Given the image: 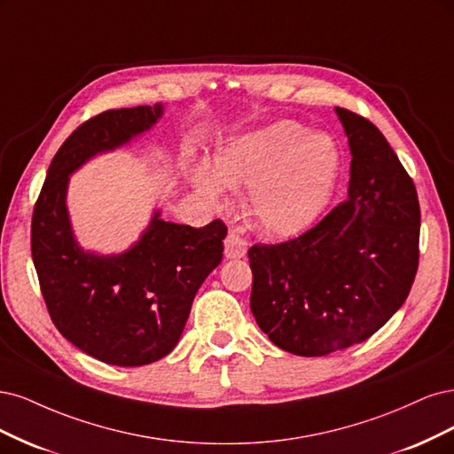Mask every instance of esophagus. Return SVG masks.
I'll list each match as a JSON object with an SVG mask.
<instances>
[{
  "label": "esophagus",
  "mask_w": 454,
  "mask_h": 454,
  "mask_svg": "<svg viewBox=\"0 0 454 454\" xmlns=\"http://www.w3.org/2000/svg\"><path fill=\"white\" fill-rule=\"evenodd\" d=\"M248 243L239 238L238 233H230L224 241V256L226 258H243L247 254Z\"/></svg>",
  "instance_id": "obj_1"
}]
</instances>
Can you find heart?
<instances>
[{
    "label": "heart",
    "mask_w": 454,
    "mask_h": 454,
    "mask_svg": "<svg viewBox=\"0 0 454 454\" xmlns=\"http://www.w3.org/2000/svg\"><path fill=\"white\" fill-rule=\"evenodd\" d=\"M340 169L333 143L298 122L279 121L233 139L194 181L211 203L224 186L245 188V215L270 236H294L325 209Z\"/></svg>",
    "instance_id": "b5f03b06"
}]
</instances>
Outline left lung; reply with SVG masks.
<instances>
[{
	"label": "left lung",
	"mask_w": 454,
	"mask_h": 454,
	"mask_svg": "<svg viewBox=\"0 0 454 454\" xmlns=\"http://www.w3.org/2000/svg\"><path fill=\"white\" fill-rule=\"evenodd\" d=\"M335 111L353 154L347 200L294 239L248 248L256 323L300 356L368 340L400 309L419 270L413 179L375 124Z\"/></svg>",
	"instance_id": "1"
}]
</instances>
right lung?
<instances>
[{
	"instance_id": "1",
	"label": "right lung",
	"mask_w": 454,
	"mask_h": 454,
	"mask_svg": "<svg viewBox=\"0 0 454 454\" xmlns=\"http://www.w3.org/2000/svg\"><path fill=\"white\" fill-rule=\"evenodd\" d=\"M162 106L109 109L82 122L54 154L32 216V258L43 300L67 341L106 364L145 365L177 345L194 296L221 264L226 224H173L154 213L121 256L84 253L66 209L69 175L98 153L149 129Z\"/></svg>"
}]
</instances>
